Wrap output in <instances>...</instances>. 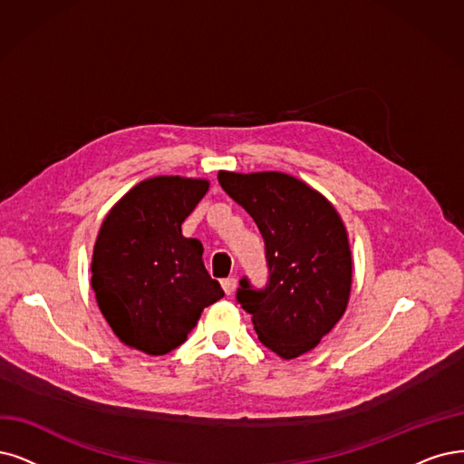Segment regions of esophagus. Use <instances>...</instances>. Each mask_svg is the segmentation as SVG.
Masks as SVG:
<instances>
[{"label":"esophagus","mask_w":464,"mask_h":464,"mask_svg":"<svg viewBox=\"0 0 464 464\" xmlns=\"http://www.w3.org/2000/svg\"><path fill=\"white\" fill-rule=\"evenodd\" d=\"M221 286H223V290H226V295L231 296V295L235 293V288H237V279H235V277L223 279V281H221Z\"/></svg>","instance_id":"1"}]
</instances>
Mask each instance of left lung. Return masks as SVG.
<instances>
[{"mask_svg": "<svg viewBox=\"0 0 464 464\" xmlns=\"http://www.w3.org/2000/svg\"><path fill=\"white\" fill-rule=\"evenodd\" d=\"M218 181L252 216L266 243L267 285L241 279L237 302L266 348L283 359L314 350L344 315L352 288L348 233L334 206L281 174L219 171Z\"/></svg>", "mask_w": 464, "mask_h": 464, "instance_id": "obj_1", "label": "left lung"}]
</instances>
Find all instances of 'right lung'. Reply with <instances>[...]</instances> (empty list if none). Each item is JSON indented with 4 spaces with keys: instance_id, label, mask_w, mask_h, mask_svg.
<instances>
[{
    "instance_id": "obj_1",
    "label": "right lung",
    "mask_w": 464,
    "mask_h": 464,
    "mask_svg": "<svg viewBox=\"0 0 464 464\" xmlns=\"http://www.w3.org/2000/svg\"><path fill=\"white\" fill-rule=\"evenodd\" d=\"M206 179L159 176L137 183L102 219L92 286L101 314L126 346L164 355L187 340L223 290L181 223L208 191Z\"/></svg>"
}]
</instances>
